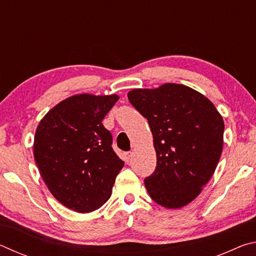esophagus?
<instances>
[{"label":"esophagus","mask_w":256,"mask_h":256,"mask_svg":"<svg viewBox=\"0 0 256 256\" xmlns=\"http://www.w3.org/2000/svg\"><path fill=\"white\" fill-rule=\"evenodd\" d=\"M132 157V152L131 151H126V152H124V160L126 162H128V160H130V158Z\"/></svg>","instance_id":"esophagus-1"}]
</instances>
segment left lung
<instances>
[{"label":"left lung","mask_w":256,"mask_h":256,"mask_svg":"<svg viewBox=\"0 0 256 256\" xmlns=\"http://www.w3.org/2000/svg\"><path fill=\"white\" fill-rule=\"evenodd\" d=\"M128 100L148 120L157 167L144 184L154 202L178 209L192 202L214 175L224 124L214 104L190 86L164 84L134 89Z\"/></svg>","instance_id":"8db88e82"}]
</instances>
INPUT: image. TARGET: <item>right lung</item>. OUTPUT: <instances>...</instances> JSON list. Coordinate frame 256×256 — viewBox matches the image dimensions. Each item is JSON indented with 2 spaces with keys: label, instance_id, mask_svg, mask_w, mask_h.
Masks as SVG:
<instances>
[{
  "label": "right lung",
  "instance_id": "1",
  "mask_svg": "<svg viewBox=\"0 0 256 256\" xmlns=\"http://www.w3.org/2000/svg\"><path fill=\"white\" fill-rule=\"evenodd\" d=\"M118 100V94H76L52 108L38 124L34 157L40 176L56 200L76 212L99 209L124 166L102 123Z\"/></svg>",
  "mask_w": 256,
  "mask_h": 256
}]
</instances>
